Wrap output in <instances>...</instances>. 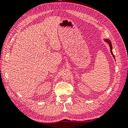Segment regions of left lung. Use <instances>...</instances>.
I'll return each mask as SVG.
<instances>
[{"instance_id": "obj_1", "label": "left lung", "mask_w": 128, "mask_h": 128, "mask_svg": "<svg viewBox=\"0 0 128 128\" xmlns=\"http://www.w3.org/2000/svg\"><path fill=\"white\" fill-rule=\"evenodd\" d=\"M104 41L105 42H106L109 45V46H110V52H111V54H112V56H113L114 57V58L115 59V56H114V54H113V52H112V43H111V42H110V41L108 40V39H104Z\"/></svg>"}]
</instances>
